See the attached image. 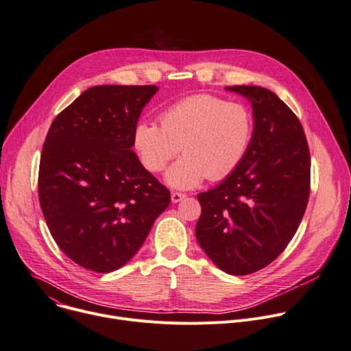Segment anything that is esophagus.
<instances>
[{"instance_id": "obj_1", "label": "esophagus", "mask_w": 351, "mask_h": 351, "mask_svg": "<svg viewBox=\"0 0 351 351\" xmlns=\"http://www.w3.org/2000/svg\"><path fill=\"white\" fill-rule=\"evenodd\" d=\"M184 197H186V195H184V193H179V192H172V195H171L172 203H179V202H182Z\"/></svg>"}]
</instances>
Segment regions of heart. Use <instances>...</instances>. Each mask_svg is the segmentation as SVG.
I'll list each match as a JSON object with an SVG mask.
<instances>
[{
	"mask_svg": "<svg viewBox=\"0 0 351 351\" xmlns=\"http://www.w3.org/2000/svg\"><path fill=\"white\" fill-rule=\"evenodd\" d=\"M158 121L159 125L137 123L133 145L149 172H161L182 151L184 155L167 173L168 183L179 189L231 175L243 161L253 136V119L245 105L210 93L167 106Z\"/></svg>",
	"mask_w": 351,
	"mask_h": 351,
	"instance_id": "obj_1",
	"label": "heart"
}]
</instances>
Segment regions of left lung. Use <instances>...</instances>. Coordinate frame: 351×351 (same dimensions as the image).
Masks as SVG:
<instances>
[{"label":"left lung","mask_w":351,"mask_h":351,"mask_svg":"<svg viewBox=\"0 0 351 351\" xmlns=\"http://www.w3.org/2000/svg\"><path fill=\"white\" fill-rule=\"evenodd\" d=\"M253 108V136L241 165L197 195L196 238L222 270L245 276L278 258L298 230L311 190V156L302 124L271 90L227 86Z\"/></svg>","instance_id":"8db88e82"}]
</instances>
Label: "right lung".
Listing matches in <instances>:
<instances>
[{
  "label": "right lung",
  "instance_id": "right-lung-1",
  "mask_svg": "<svg viewBox=\"0 0 351 351\" xmlns=\"http://www.w3.org/2000/svg\"><path fill=\"white\" fill-rule=\"evenodd\" d=\"M155 85H98L53 120L39 165V200L58 247L81 267L109 273L129 262L169 190L140 162L133 130Z\"/></svg>",
  "mask_w": 351,
  "mask_h": 351
}]
</instances>
